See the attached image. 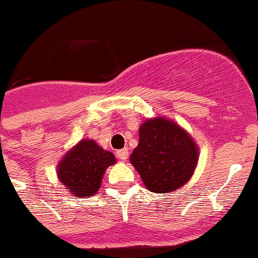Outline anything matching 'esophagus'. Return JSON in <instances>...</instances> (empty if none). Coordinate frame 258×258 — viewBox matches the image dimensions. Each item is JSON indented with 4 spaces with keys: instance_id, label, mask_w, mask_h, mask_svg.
<instances>
[{
    "instance_id": "obj_1",
    "label": "esophagus",
    "mask_w": 258,
    "mask_h": 258,
    "mask_svg": "<svg viewBox=\"0 0 258 258\" xmlns=\"http://www.w3.org/2000/svg\"><path fill=\"white\" fill-rule=\"evenodd\" d=\"M128 155H129L128 149H121V150L116 151V156H118V158L123 161H125L126 159H128Z\"/></svg>"
}]
</instances>
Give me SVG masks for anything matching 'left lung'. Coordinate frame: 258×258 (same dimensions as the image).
I'll return each mask as SVG.
<instances>
[{
	"label": "left lung",
	"instance_id": "1",
	"mask_svg": "<svg viewBox=\"0 0 258 258\" xmlns=\"http://www.w3.org/2000/svg\"><path fill=\"white\" fill-rule=\"evenodd\" d=\"M199 147L190 134L163 116L145 119L139 128V144L130 163L151 192H172L192 177Z\"/></svg>",
	"mask_w": 258,
	"mask_h": 258
}]
</instances>
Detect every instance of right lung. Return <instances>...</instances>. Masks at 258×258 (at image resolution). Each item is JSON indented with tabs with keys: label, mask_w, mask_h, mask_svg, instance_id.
<instances>
[{
	"label": "right lung",
	"mask_w": 258,
	"mask_h": 258,
	"mask_svg": "<svg viewBox=\"0 0 258 258\" xmlns=\"http://www.w3.org/2000/svg\"><path fill=\"white\" fill-rule=\"evenodd\" d=\"M116 163L110 151L94 140L83 139L64 154L57 165V176L66 190L84 199L100 190L105 170Z\"/></svg>",
	"instance_id": "obj_1"
}]
</instances>
